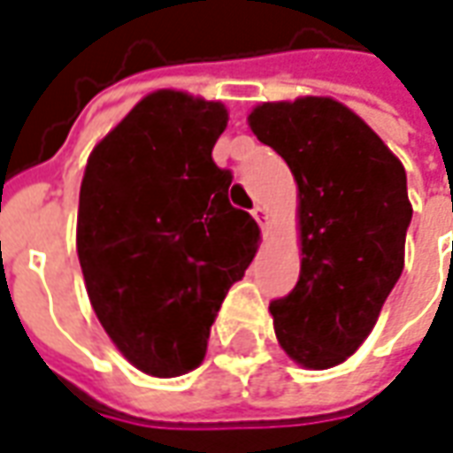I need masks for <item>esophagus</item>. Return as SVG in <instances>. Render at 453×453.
I'll list each match as a JSON object with an SVG mask.
<instances>
[{
    "instance_id": "obj_1",
    "label": "esophagus",
    "mask_w": 453,
    "mask_h": 453,
    "mask_svg": "<svg viewBox=\"0 0 453 453\" xmlns=\"http://www.w3.org/2000/svg\"><path fill=\"white\" fill-rule=\"evenodd\" d=\"M251 217H254V219L258 221V226H261V229L266 232V226H268V211H266V209L261 207V204H257V207L251 209Z\"/></svg>"
}]
</instances>
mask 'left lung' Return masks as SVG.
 Segmentation results:
<instances>
[{"instance_id": "obj_1", "label": "left lung", "mask_w": 453, "mask_h": 453, "mask_svg": "<svg viewBox=\"0 0 453 453\" xmlns=\"http://www.w3.org/2000/svg\"><path fill=\"white\" fill-rule=\"evenodd\" d=\"M254 135L298 182L301 276L268 311L280 348L327 370L363 345L404 268L407 174L360 115L333 98L261 103Z\"/></svg>"}]
</instances>
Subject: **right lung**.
I'll return each instance as SVG.
<instances>
[{"label":"right lung","instance_id":"obj_1","mask_svg":"<svg viewBox=\"0 0 453 453\" xmlns=\"http://www.w3.org/2000/svg\"><path fill=\"white\" fill-rule=\"evenodd\" d=\"M221 103L155 90L93 148L76 249L90 305L137 370L177 377L204 360L221 301L258 249L211 160Z\"/></svg>","mask_w":453,"mask_h":453}]
</instances>
